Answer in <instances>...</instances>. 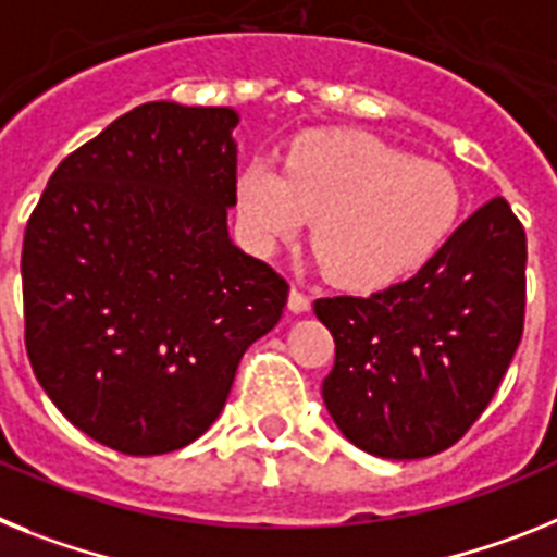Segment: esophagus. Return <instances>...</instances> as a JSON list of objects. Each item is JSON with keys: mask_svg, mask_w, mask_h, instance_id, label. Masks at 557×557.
I'll return each instance as SVG.
<instances>
[{"mask_svg": "<svg viewBox=\"0 0 557 557\" xmlns=\"http://www.w3.org/2000/svg\"><path fill=\"white\" fill-rule=\"evenodd\" d=\"M288 308H292L294 313H306L308 308H311V297H308L302 288H297V285H294L292 292H288Z\"/></svg>", "mask_w": 557, "mask_h": 557, "instance_id": "obj_1", "label": "esophagus"}]
</instances>
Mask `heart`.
Here are the masks:
<instances>
[{"label":"heart","mask_w":557,"mask_h":557,"mask_svg":"<svg viewBox=\"0 0 557 557\" xmlns=\"http://www.w3.org/2000/svg\"><path fill=\"white\" fill-rule=\"evenodd\" d=\"M238 212L260 251L292 240L311 219V246L327 277L384 288L437 255L459 219V187L443 164L418 162L361 132L306 134L272 164L238 178Z\"/></svg>","instance_id":"heart-1"}]
</instances>
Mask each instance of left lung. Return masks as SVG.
<instances>
[{
	"label": "left lung",
	"instance_id": "8db88e82",
	"mask_svg": "<svg viewBox=\"0 0 557 557\" xmlns=\"http://www.w3.org/2000/svg\"><path fill=\"white\" fill-rule=\"evenodd\" d=\"M524 226L496 196L414 277L313 302L336 342L322 398L352 446L432 457L476 423L524 333Z\"/></svg>",
	"mask_w": 557,
	"mask_h": 557
}]
</instances>
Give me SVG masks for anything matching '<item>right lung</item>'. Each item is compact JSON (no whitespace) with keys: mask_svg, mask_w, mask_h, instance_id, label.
Wrapping results in <instances>:
<instances>
[{"mask_svg":"<svg viewBox=\"0 0 557 557\" xmlns=\"http://www.w3.org/2000/svg\"><path fill=\"white\" fill-rule=\"evenodd\" d=\"M238 114L143 103L72 151L22 246L24 347L72 425L132 457L215 423L288 283L230 240Z\"/></svg>","mask_w":557,"mask_h":557,"instance_id":"add662e5","label":"right lung"}]
</instances>
